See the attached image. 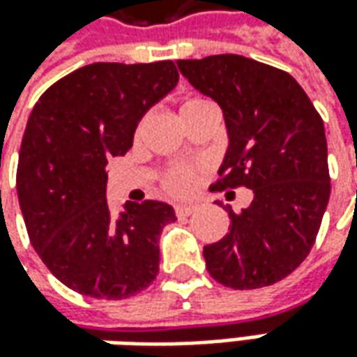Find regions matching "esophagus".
Instances as JSON below:
<instances>
[{
    "label": "esophagus",
    "instance_id": "obj_1",
    "mask_svg": "<svg viewBox=\"0 0 357 357\" xmlns=\"http://www.w3.org/2000/svg\"><path fill=\"white\" fill-rule=\"evenodd\" d=\"M174 209H176V215L188 217L197 211V205H191V203H179V205H176Z\"/></svg>",
    "mask_w": 357,
    "mask_h": 357
}]
</instances>
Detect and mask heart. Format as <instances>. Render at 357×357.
<instances>
[{
    "label": "heart",
    "mask_w": 357,
    "mask_h": 357,
    "mask_svg": "<svg viewBox=\"0 0 357 357\" xmlns=\"http://www.w3.org/2000/svg\"><path fill=\"white\" fill-rule=\"evenodd\" d=\"M207 106H213L209 100L205 98H190L185 100L179 112L181 116H188L195 110H202V108H207ZM144 124H146V118H140V122L136 124V138H140L142 130H144ZM205 167L202 164H172L167 166L164 172H162V178H160V185L162 190L166 191L167 195H174V197H185L193 193V190L197 188L199 183V176L203 174Z\"/></svg>",
    "instance_id": "1"
}]
</instances>
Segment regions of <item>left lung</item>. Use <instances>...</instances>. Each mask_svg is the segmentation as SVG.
I'll return each instance as SVG.
<instances>
[{
  "mask_svg": "<svg viewBox=\"0 0 357 357\" xmlns=\"http://www.w3.org/2000/svg\"><path fill=\"white\" fill-rule=\"evenodd\" d=\"M181 75L221 106L229 150L213 188H249L252 202L229 233L203 247L223 287H271L312 249L330 199L324 122L287 70L241 55L179 59Z\"/></svg>",
  "mask_w": 357,
  "mask_h": 357,
  "instance_id": "obj_1",
  "label": "left lung"
}]
</instances>
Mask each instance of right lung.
Instances as JSON below:
<instances>
[{
  "mask_svg": "<svg viewBox=\"0 0 357 357\" xmlns=\"http://www.w3.org/2000/svg\"><path fill=\"white\" fill-rule=\"evenodd\" d=\"M174 61L93 63L51 84L27 120L17 197L33 249L65 287L122 301L160 273V233L176 219L167 203L106 202V164L132 148L142 114L178 84Z\"/></svg>",
  "mask_w": 357,
  "mask_h": 357,
  "instance_id": "add662e5",
  "label": "right lung"
}]
</instances>
